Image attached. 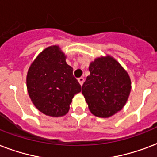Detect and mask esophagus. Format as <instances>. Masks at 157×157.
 Instances as JSON below:
<instances>
[{"instance_id": "1", "label": "esophagus", "mask_w": 157, "mask_h": 157, "mask_svg": "<svg viewBox=\"0 0 157 157\" xmlns=\"http://www.w3.org/2000/svg\"><path fill=\"white\" fill-rule=\"evenodd\" d=\"M78 80V82L80 83V85H82V83H83V82H84V78L81 77L79 78Z\"/></svg>"}]
</instances>
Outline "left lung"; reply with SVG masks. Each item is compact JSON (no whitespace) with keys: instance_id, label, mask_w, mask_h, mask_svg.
Wrapping results in <instances>:
<instances>
[{"instance_id":"1","label":"left lung","mask_w":157,"mask_h":157,"mask_svg":"<svg viewBox=\"0 0 157 157\" xmlns=\"http://www.w3.org/2000/svg\"><path fill=\"white\" fill-rule=\"evenodd\" d=\"M90 75L82 86L90 111L110 117L124 107L131 90L128 73L112 57L98 58L90 64Z\"/></svg>"}]
</instances>
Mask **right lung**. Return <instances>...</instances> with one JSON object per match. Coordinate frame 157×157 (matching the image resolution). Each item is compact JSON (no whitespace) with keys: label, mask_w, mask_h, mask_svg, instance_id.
Masks as SVG:
<instances>
[{"label":"right lung","mask_w":157,"mask_h":157,"mask_svg":"<svg viewBox=\"0 0 157 157\" xmlns=\"http://www.w3.org/2000/svg\"><path fill=\"white\" fill-rule=\"evenodd\" d=\"M27 88L33 103L43 114L62 116L69 111L81 85L73 75L59 47L45 49L36 58L27 75Z\"/></svg>","instance_id":"1"}]
</instances>
